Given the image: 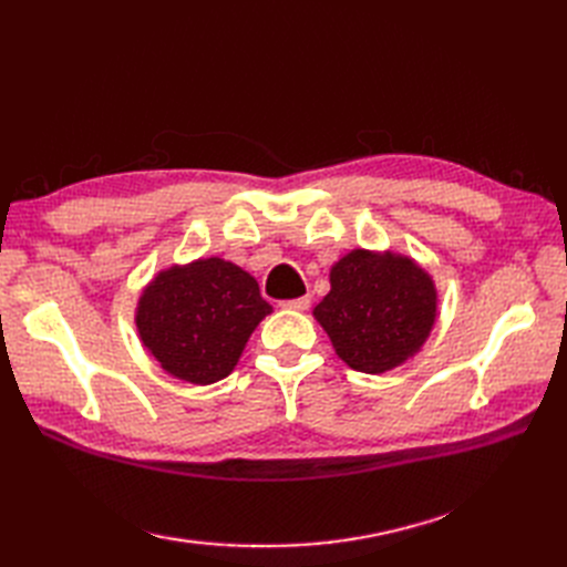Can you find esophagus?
<instances>
[{
	"label": "esophagus",
	"mask_w": 567,
	"mask_h": 567,
	"mask_svg": "<svg viewBox=\"0 0 567 567\" xmlns=\"http://www.w3.org/2000/svg\"><path fill=\"white\" fill-rule=\"evenodd\" d=\"M281 307H286V310H298V312H302V310H307V307H310V296H300V298H293V300H284Z\"/></svg>",
	"instance_id": "34e87169"
}]
</instances>
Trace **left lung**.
<instances>
[{
  "mask_svg": "<svg viewBox=\"0 0 567 567\" xmlns=\"http://www.w3.org/2000/svg\"><path fill=\"white\" fill-rule=\"evenodd\" d=\"M433 279L409 257L352 250L331 269V290L315 317L338 357L383 373L414 357L435 323Z\"/></svg>",
  "mask_w": 567,
  "mask_h": 567,
  "instance_id": "8db88e82",
  "label": "left lung"
}]
</instances>
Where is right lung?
<instances>
[{
    "label": "right lung",
    "mask_w": 567,
    "mask_h": 567,
    "mask_svg": "<svg viewBox=\"0 0 567 567\" xmlns=\"http://www.w3.org/2000/svg\"><path fill=\"white\" fill-rule=\"evenodd\" d=\"M269 312L248 271L208 257L161 271L140 300L136 329L167 373L208 385L231 373Z\"/></svg>",
    "instance_id": "1"
}]
</instances>
